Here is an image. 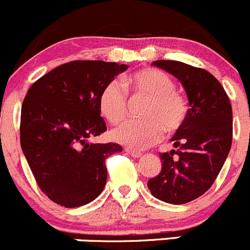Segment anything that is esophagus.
<instances>
[{
    "label": "esophagus",
    "mask_w": 250,
    "mask_h": 250,
    "mask_svg": "<svg viewBox=\"0 0 250 250\" xmlns=\"http://www.w3.org/2000/svg\"><path fill=\"white\" fill-rule=\"evenodd\" d=\"M125 152H127L128 155H130L132 157H134V158H139V157H141V156H143V153H141V152H138V151L133 150V148H129V147L125 148Z\"/></svg>",
    "instance_id": "esophagus-1"
}]
</instances>
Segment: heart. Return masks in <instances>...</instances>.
Wrapping results in <instances>:
<instances>
[{"instance_id":"heart-1","label":"heart","mask_w":250,"mask_h":250,"mask_svg":"<svg viewBox=\"0 0 250 250\" xmlns=\"http://www.w3.org/2000/svg\"><path fill=\"white\" fill-rule=\"evenodd\" d=\"M137 93L150 98L144 117L129 120L112 129L111 138L134 150H145L162 139L163 132H175L185 125L188 103L175 89V82L160 70H140L125 80ZM102 115L112 125L121 122L127 115L128 93L121 81L112 80L103 88L99 97Z\"/></svg>"}]
</instances>
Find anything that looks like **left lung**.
Returning a JSON list of instances; mask_svg holds the SVG:
<instances>
[{
    "mask_svg": "<svg viewBox=\"0 0 250 250\" xmlns=\"http://www.w3.org/2000/svg\"><path fill=\"white\" fill-rule=\"evenodd\" d=\"M152 65L180 81L190 109L185 125L172 138L178 150L160 153L162 170L147 188L163 202L184 204L207 192L220 173L232 144V107L210 72L174 60Z\"/></svg>",
    "mask_w": 250,
    "mask_h": 250,
    "instance_id": "left-lung-1",
    "label": "left lung"
}]
</instances>
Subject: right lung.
<instances>
[{
    "instance_id": "obj_1",
    "label": "right lung",
    "mask_w": 250,
    "mask_h": 250,
    "mask_svg": "<svg viewBox=\"0 0 250 250\" xmlns=\"http://www.w3.org/2000/svg\"><path fill=\"white\" fill-rule=\"evenodd\" d=\"M128 65L75 60L42 76L27 90L20 117V145L44 195L76 208L104 190L105 160L121 152L118 144H89L106 130L100 116L103 88Z\"/></svg>"
}]
</instances>
